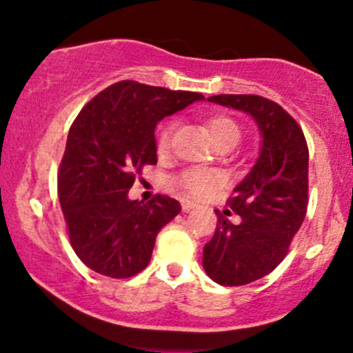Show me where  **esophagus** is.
Segmentation results:
<instances>
[{
  "instance_id": "34e87169",
  "label": "esophagus",
  "mask_w": 353,
  "mask_h": 353,
  "mask_svg": "<svg viewBox=\"0 0 353 353\" xmlns=\"http://www.w3.org/2000/svg\"><path fill=\"white\" fill-rule=\"evenodd\" d=\"M194 208H195V202L188 201V199H181V209H183L185 212L192 211V209H194Z\"/></svg>"
}]
</instances>
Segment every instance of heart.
Segmentation results:
<instances>
[{"mask_svg": "<svg viewBox=\"0 0 353 353\" xmlns=\"http://www.w3.org/2000/svg\"><path fill=\"white\" fill-rule=\"evenodd\" d=\"M205 127H208L216 148L223 144L236 145L240 137H242V130H240L239 123L233 118L226 117V114H212V117H209L205 120ZM173 130H175V123L173 121H168L159 130L158 151H168L170 144H172ZM221 183L223 180L218 173L205 172V170H188V172L181 173L175 180V185L183 188L187 194L194 195V197H208V195L214 194L221 187Z\"/></svg>", "mask_w": 353, "mask_h": 353, "instance_id": "obj_1", "label": "heart"}]
</instances>
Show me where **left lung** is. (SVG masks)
Segmentation results:
<instances>
[{"mask_svg":"<svg viewBox=\"0 0 353 353\" xmlns=\"http://www.w3.org/2000/svg\"><path fill=\"white\" fill-rule=\"evenodd\" d=\"M208 101L250 114L261 134L256 165L228 201L239 225L216 211L218 225L204 245L202 266L212 281L240 287L270 274L285 259L307 212L309 151L299 123L254 94H219Z\"/></svg>","mask_w":353,"mask_h":353,"instance_id":"1","label":"left lung"}]
</instances>
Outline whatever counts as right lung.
Segmentation results:
<instances>
[{
    "instance_id": "add662e5",
    "label": "right lung",
    "mask_w": 353,
    "mask_h": 353,
    "mask_svg": "<svg viewBox=\"0 0 353 353\" xmlns=\"http://www.w3.org/2000/svg\"><path fill=\"white\" fill-rule=\"evenodd\" d=\"M204 96L121 80L90 99L73 121L58 173V197L70 243L96 273L130 278L151 261L156 236L181 211L156 195L130 201L145 165L158 163L154 128Z\"/></svg>"
}]
</instances>
